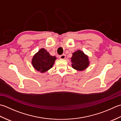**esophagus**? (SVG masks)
<instances>
[{
	"label": "esophagus",
	"instance_id": "esophagus-1",
	"mask_svg": "<svg viewBox=\"0 0 121 121\" xmlns=\"http://www.w3.org/2000/svg\"><path fill=\"white\" fill-rule=\"evenodd\" d=\"M65 57H66V56L65 54H62V55H60V56H59V58L60 59H61V60H63V59H65Z\"/></svg>",
	"mask_w": 121,
	"mask_h": 121
}]
</instances>
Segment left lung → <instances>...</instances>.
Masks as SVG:
<instances>
[{
    "instance_id": "left-lung-1",
    "label": "left lung",
    "mask_w": 121,
    "mask_h": 121,
    "mask_svg": "<svg viewBox=\"0 0 121 121\" xmlns=\"http://www.w3.org/2000/svg\"><path fill=\"white\" fill-rule=\"evenodd\" d=\"M71 66L77 70H84L89 65L88 56L80 50L73 53L71 58Z\"/></svg>"
}]
</instances>
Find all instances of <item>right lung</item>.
<instances>
[{"label": "right lung", "instance_id": "1", "mask_svg": "<svg viewBox=\"0 0 121 121\" xmlns=\"http://www.w3.org/2000/svg\"><path fill=\"white\" fill-rule=\"evenodd\" d=\"M56 60L55 56L50 55L44 48H41L33 56L32 64L38 71L44 73L53 67Z\"/></svg>", "mask_w": 121, "mask_h": 121}]
</instances>
